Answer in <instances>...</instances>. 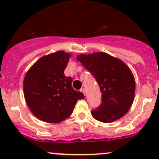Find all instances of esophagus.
<instances>
[{"label":"esophagus","mask_w":159,"mask_h":159,"mask_svg":"<svg viewBox=\"0 0 159 159\" xmlns=\"http://www.w3.org/2000/svg\"><path fill=\"white\" fill-rule=\"evenodd\" d=\"M80 91H81V93H83L84 95V96H85V90H84V88H81V90H80Z\"/></svg>","instance_id":"obj_1"}]
</instances>
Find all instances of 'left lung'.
I'll use <instances>...</instances> for the list:
<instances>
[{
    "mask_svg": "<svg viewBox=\"0 0 159 159\" xmlns=\"http://www.w3.org/2000/svg\"><path fill=\"white\" fill-rule=\"evenodd\" d=\"M78 61L94 76L102 92L101 105L92 111L94 119L108 123L120 119L134 102L135 80L129 67L105 52L81 54Z\"/></svg>",
    "mask_w": 159,
    "mask_h": 159,
    "instance_id": "8db88e82",
    "label": "left lung"
}]
</instances>
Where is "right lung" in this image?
Masks as SVG:
<instances>
[{"label": "right lung", "mask_w": 159, "mask_h": 159, "mask_svg": "<svg viewBox=\"0 0 159 159\" xmlns=\"http://www.w3.org/2000/svg\"><path fill=\"white\" fill-rule=\"evenodd\" d=\"M71 53L58 51L40 57L25 74L24 96L36 118L48 123H58L72 114L78 99L84 96L72 87V78L64 70Z\"/></svg>", "instance_id": "1"}]
</instances>
